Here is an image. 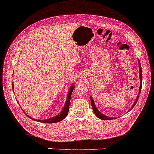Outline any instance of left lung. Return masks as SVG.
I'll return each instance as SVG.
<instances>
[{
    "label": "left lung",
    "instance_id": "obj_1",
    "mask_svg": "<svg viewBox=\"0 0 154 154\" xmlns=\"http://www.w3.org/2000/svg\"><path fill=\"white\" fill-rule=\"evenodd\" d=\"M139 64L140 80V88H139V94H140V91H141V88H142V81H143V73H142V68H141V65H140V63L139 60ZM139 95L137 96V100H136V101H135V103H134V104L133 105L132 107L129 109V111H131V110L134 107H135V105L136 103H137V101H138V100H139ZM90 101H91V105H92V109H93V111H94V112L95 113V115H96V116H97V118H99L100 119L103 120H112V119H113V118L107 117V116H105V115H103V114L101 113L99 111H98V110H97V108H96V107L95 104H94V100H93L92 97H90Z\"/></svg>",
    "mask_w": 154,
    "mask_h": 154
}]
</instances>
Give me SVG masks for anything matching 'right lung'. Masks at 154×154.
<instances>
[{
    "instance_id": "obj_1",
    "label": "right lung",
    "mask_w": 154,
    "mask_h": 154,
    "mask_svg": "<svg viewBox=\"0 0 154 154\" xmlns=\"http://www.w3.org/2000/svg\"><path fill=\"white\" fill-rule=\"evenodd\" d=\"M74 88V86H71V88L69 89V91L68 94V97H67V100L66 101V103L64 105V107L62 111L60 114H58V115L56 116H54L53 118H49V119H47V120H39L36 119H34V118H32L31 117L29 116L30 118L32 119L35 121H38L40 122H43V123H47V124H53V123H56V122H58L62 121L63 119L66 117V116L68 115V111L69 109V103H70V99H71V96H72V94L73 92V90ZM13 91H14V85H13Z\"/></svg>"
}]
</instances>
